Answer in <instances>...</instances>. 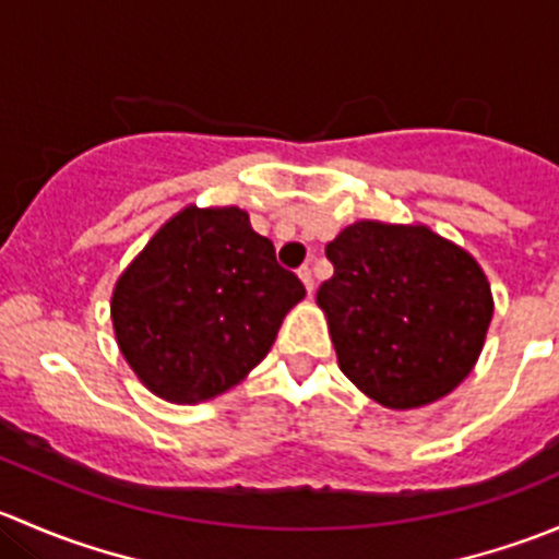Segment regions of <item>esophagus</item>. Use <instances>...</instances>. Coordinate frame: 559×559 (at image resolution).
Returning <instances> with one entry per match:
<instances>
[{"label":"esophagus","instance_id":"esophagus-1","mask_svg":"<svg viewBox=\"0 0 559 559\" xmlns=\"http://www.w3.org/2000/svg\"><path fill=\"white\" fill-rule=\"evenodd\" d=\"M297 275H300V281H302V284H306L308 295H313V273H311V267H308V264H302V267L297 270Z\"/></svg>","mask_w":559,"mask_h":559}]
</instances>
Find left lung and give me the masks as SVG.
<instances>
[{"label":"left lung","instance_id":"left-lung-1","mask_svg":"<svg viewBox=\"0 0 559 559\" xmlns=\"http://www.w3.org/2000/svg\"><path fill=\"white\" fill-rule=\"evenodd\" d=\"M316 302L337 365L394 411L447 397L481 354L492 292L465 248L421 224L357 222L326 243Z\"/></svg>","mask_w":559,"mask_h":559}]
</instances>
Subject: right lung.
<instances>
[{"instance_id": "right-lung-1", "label": "right lung", "mask_w": 559, "mask_h": 559, "mask_svg": "<svg viewBox=\"0 0 559 559\" xmlns=\"http://www.w3.org/2000/svg\"><path fill=\"white\" fill-rule=\"evenodd\" d=\"M306 297L240 207H183L121 273L110 316L138 379L170 403H200L267 357Z\"/></svg>"}]
</instances>
